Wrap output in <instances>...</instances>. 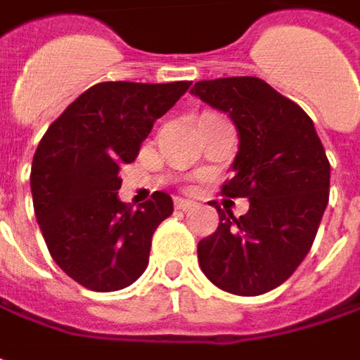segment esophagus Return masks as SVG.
Wrapping results in <instances>:
<instances>
[{"mask_svg": "<svg viewBox=\"0 0 360 360\" xmlns=\"http://www.w3.org/2000/svg\"><path fill=\"white\" fill-rule=\"evenodd\" d=\"M175 207L181 211H189L195 207V203H193V201H189V199H175Z\"/></svg>", "mask_w": 360, "mask_h": 360, "instance_id": "obj_1", "label": "esophagus"}]
</instances>
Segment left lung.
Returning <instances> with one entry per match:
<instances>
[{
  "label": "left lung",
  "instance_id": "1",
  "mask_svg": "<svg viewBox=\"0 0 360 360\" xmlns=\"http://www.w3.org/2000/svg\"><path fill=\"white\" fill-rule=\"evenodd\" d=\"M191 94L226 112L238 131L227 197H248L236 217L197 243L203 274L217 288L258 296L278 288L310 252L328 203L330 163L312 118L256 76L199 80Z\"/></svg>",
  "mask_w": 360,
  "mask_h": 360
}]
</instances>
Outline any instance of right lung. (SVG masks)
<instances>
[{
  "mask_svg": "<svg viewBox=\"0 0 360 360\" xmlns=\"http://www.w3.org/2000/svg\"><path fill=\"white\" fill-rule=\"evenodd\" d=\"M189 84H94L41 136L30 175L36 219L56 264L84 288L122 290L147 270L153 233L173 199L155 191L133 210L118 199V171Z\"/></svg>",
  "mask_w": 360,
  "mask_h": 360,
  "instance_id": "right-lung-1",
  "label": "right lung"
}]
</instances>
